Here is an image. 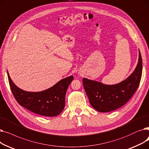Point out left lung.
<instances>
[{
	"instance_id": "8db88e82",
	"label": "left lung",
	"mask_w": 149,
	"mask_h": 149,
	"mask_svg": "<svg viewBox=\"0 0 149 149\" xmlns=\"http://www.w3.org/2000/svg\"><path fill=\"white\" fill-rule=\"evenodd\" d=\"M143 71V61L139 49V59L133 72L123 81L106 85L102 82L83 78L85 91L90 104L100 112H109L121 107L127 102L139 87Z\"/></svg>"
}]
</instances>
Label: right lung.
<instances>
[{"instance_id":"1","label":"right lung","mask_w":149,"mask_h":149,"mask_svg":"<svg viewBox=\"0 0 149 149\" xmlns=\"http://www.w3.org/2000/svg\"><path fill=\"white\" fill-rule=\"evenodd\" d=\"M10 86L17 102L34 113L44 116H56L65 107L67 90L74 77L70 76L62 79L50 88L38 92L26 91L14 84L7 72Z\"/></svg>"}]
</instances>
